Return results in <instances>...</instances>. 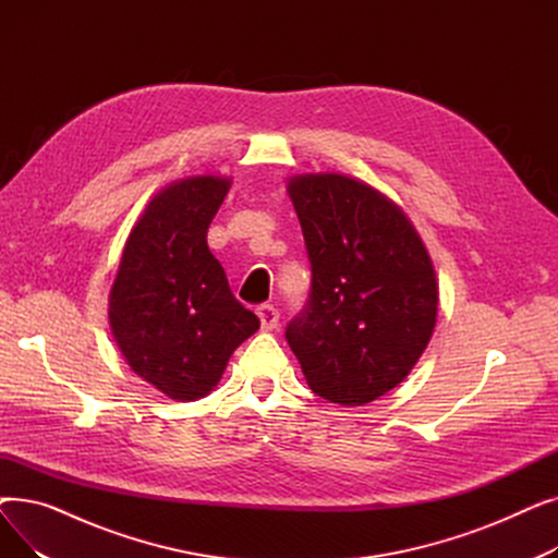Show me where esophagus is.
Masks as SVG:
<instances>
[{
    "label": "esophagus",
    "mask_w": 558,
    "mask_h": 558,
    "mask_svg": "<svg viewBox=\"0 0 558 558\" xmlns=\"http://www.w3.org/2000/svg\"><path fill=\"white\" fill-rule=\"evenodd\" d=\"M257 316H259V324H262V328L264 330H274V328H278V320H280V312H278V307H274V305H259L257 307Z\"/></svg>",
    "instance_id": "esophagus-1"
}]
</instances>
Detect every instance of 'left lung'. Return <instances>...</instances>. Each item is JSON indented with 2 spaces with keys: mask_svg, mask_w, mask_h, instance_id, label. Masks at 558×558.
Instances as JSON below:
<instances>
[{
  "mask_svg": "<svg viewBox=\"0 0 558 558\" xmlns=\"http://www.w3.org/2000/svg\"><path fill=\"white\" fill-rule=\"evenodd\" d=\"M312 289L284 330L310 389L362 407L398 387L436 324L438 284L412 221L371 185L341 173L289 181Z\"/></svg>",
  "mask_w": 558,
  "mask_h": 558,
  "instance_id": "1",
  "label": "left lung"
}]
</instances>
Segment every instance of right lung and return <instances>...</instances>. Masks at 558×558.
<instances>
[{"label":"right lung","mask_w":558,"mask_h":558,"mask_svg":"<svg viewBox=\"0 0 558 558\" xmlns=\"http://www.w3.org/2000/svg\"><path fill=\"white\" fill-rule=\"evenodd\" d=\"M230 181L194 175L160 190L133 226L110 289V330L129 366L171 400H198L259 318L232 296L208 248Z\"/></svg>","instance_id":"obj_1"}]
</instances>
